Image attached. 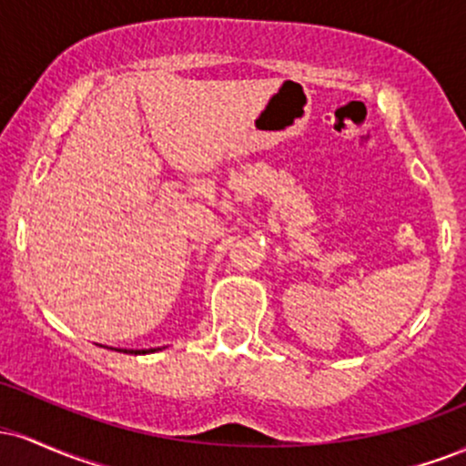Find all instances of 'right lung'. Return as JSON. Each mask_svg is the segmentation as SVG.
Segmentation results:
<instances>
[{"label": "right lung", "mask_w": 466, "mask_h": 466, "mask_svg": "<svg viewBox=\"0 0 466 466\" xmlns=\"http://www.w3.org/2000/svg\"><path fill=\"white\" fill-rule=\"evenodd\" d=\"M122 352H129V355H147V352H155V349H148V350H122Z\"/></svg>", "instance_id": "obj_1"}]
</instances>
